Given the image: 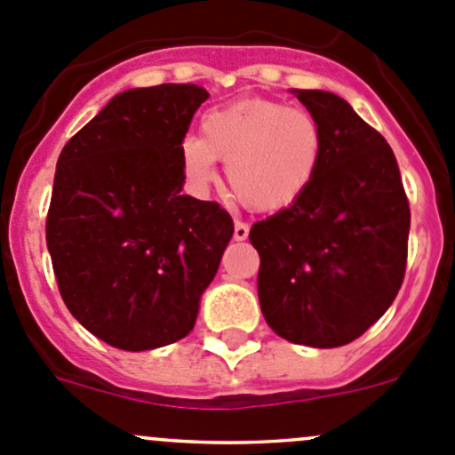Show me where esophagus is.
<instances>
[{
  "mask_svg": "<svg viewBox=\"0 0 455 455\" xmlns=\"http://www.w3.org/2000/svg\"><path fill=\"white\" fill-rule=\"evenodd\" d=\"M249 231H251L249 224L242 222V220H237L235 228H233V240H237V242L246 240V237H249Z\"/></svg>",
  "mask_w": 455,
  "mask_h": 455,
  "instance_id": "1",
  "label": "esophagus"
}]
</instances>
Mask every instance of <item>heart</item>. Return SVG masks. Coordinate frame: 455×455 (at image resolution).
I'll list each match as a JSON object with an SVG mask.
<instances>
[{
  "label": "heart",
  "mask_w": 455,
  "mask_h": 455,
  "mask_svg": "<svg viewBox=\"0 0 455 455\" xmlns=\"http://www.w3.org/2000/svg\"><path fill=\"white\" fill-rule=\"evenodd\" d=\"M218 158L227 163L237 200L273 213L313 187L323 160V130L308 109L270 99L237 100L209 109L202 116V136L180 140V163L194 189L215 180Z\"/></svg>",
  "instance_id": "1"
}]
</instances>
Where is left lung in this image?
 <instances>
[{
  "instance_id": "obj_1",
  "label": "left lung",
  "mask_w": 455,
  "mask_h": 455,
  "mask_svg": "<svg viewBox=\"0 0 455 455\" xmlns=\"http://www.w3.org/2000/svg\"><path fill=\"white\" fill-rule=\"evenodd\" d=\"M323 130L313 187L255 222L257 295L282 339L339 347L359 339L401 291L410 202L387 140L341 96L295 90Z\"/></svg>"
}]
</instances>
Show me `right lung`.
Segmentation results:
<instances>
[{
	"instance_id": "1",
	"label": "right lung",
	"mask_w": 455,
	"mask_h": 455,
	"mask_svg": "<svg viewBox=\"0 0 455 455\" xmlns=\"http://www.w3.org/2000/svg\"><path fill=\"white\" fill-rule=\"evenodd\" d=\"M206 99L194 84L123 92L57 160L45 242L59 292L118 350L187 337L233 235L218 202L180 194V140Z\"/></svg>"
}]
</instances>
